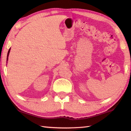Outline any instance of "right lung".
<instances>
[{"label":"right lung","mask_w":131,"mask_h":131,"mask_svg":"<svg viewBox=\"0 0 131 131\" xmlns=\"http://www.w3.org/2000/svg\"><path fill=\"white\" fill-rule=\"evenodd\" d=\"M10 49H11V48L9 49V50H8V53H7V60H8V55H9V51H10Z\"/></svg>","instance_id":"1"}]
</instances>
